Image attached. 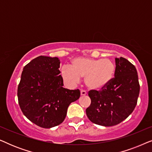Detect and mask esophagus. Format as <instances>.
<instances>
[{
	"label": "esophagus",
	"instance_id": "esophagus-1",
	"mask_svg": "<svg viewBox=\"0 0 152 152\" xmlns=\"http://www.w3.org/2000/svg\"><path fill=\"white\" fill-rule=\"evenodd\" d=\"M87 94L86 91L84 90H82L81 91V95H86Z\"/></svg>",
	"mask_w": 152,
	"mask_h": 152
}]
</instances>
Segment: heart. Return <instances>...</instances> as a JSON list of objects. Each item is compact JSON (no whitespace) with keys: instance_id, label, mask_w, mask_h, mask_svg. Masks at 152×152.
<instances>
[{"instance_id":"heart-1","label":"heart","mask_w":152,"mask_h":152,"mask_svg":"<svg viewBox=\"0 0 152 152\" xmlns=\"http://www.w3.org/2000/svg\"><path fill=\"white\" fill-rule=\"evenodd\" d=\"M115 72V65L109 59H95L78 57L72 59L71 65L64 66L61 75L68 84L75 85L84 77L89 88L99 90L110 82Z\"/></svg>"}]
</instances>
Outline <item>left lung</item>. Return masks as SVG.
I'll return each instance as SVG.
<instances>
[{"mask_svg": "<svg viewBox=\"0 0 152 152\" xmlns=\"http://www.w3.org/2000/svg\"><path fill=\"white\" fill-rule=\"evenodd\" d=\"M114 77L100 91L91 90V103L86 110L93 123L116 125L132 113L137 104L140 84L136 68L125 58H115Z\"/></svg>", "mask_w": 152, "mask_h": 152, "instance_id": "1", "label": "left lung"}]
</instances>
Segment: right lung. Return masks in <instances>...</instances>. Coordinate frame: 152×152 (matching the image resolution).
Returning a JSON list of instances; mask_svg holds the SVG:
<instances>
[{"label":"right lung","instance_id":"obj_1","mask_svg":"<svg viewBox=\"0 0 152 152\" xmlns=\"http://www.w3.org/2000/svg\"><path fill=\"white\" fill-rule=\"evenodd\" d=\"M59 67V58L39 56L24 66L18 86L23 113L42 128L63 122L68 106L80 97L79 89L64 88Z\"/></svg>","mask_w":152,"mask_h":152}]
</instances>
